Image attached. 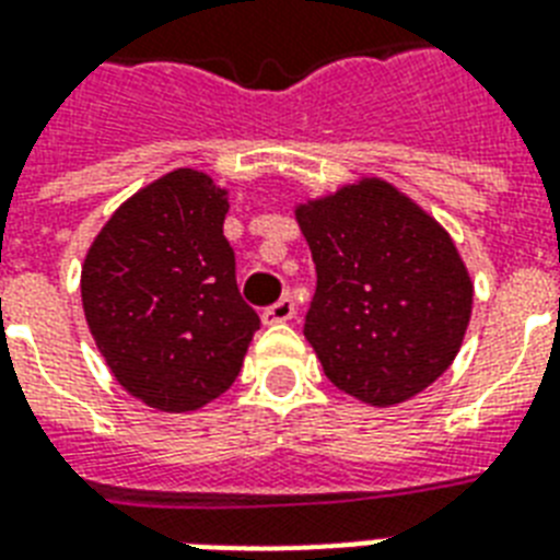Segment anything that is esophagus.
<instances>
[{"label": "esophagus", "instance_id": "1", "mask_svg": "<svg viewBox=\"0 0 560 560\" xmlns=\"http://www.w3.org/2000/svg\"><path fill=\"white\" fill-rule=\"evenodd\" d=\"M293 314H296V302L290 296H281L279 302H272L270 307H264L261 319L267 325H279V323H288V319H293Z\"/></svg>", "mask_w": 560, "mask_h": 560}]
</instances>
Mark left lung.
I'll list each match as a JSON object with an SVG mask.
<instances>
[{"mask_svg": "<svg viewBox=\"0 0 560 560\" xmlns=\"http://www.w3.org/2000/svg\"><path fill=\"white\" fill-rule=\"evenodd\" d=\"M296 218L316 264L305 337L328 381L372 407L427 389L456 358L474 305L451 235L381 179Z\"/></svg>", "mask_w": 560, "mask_h": 560, "instance_id": "1", "label": "left lung"}]
</instances>
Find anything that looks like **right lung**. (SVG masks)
Instances as JSON below:
<instances>
[{"mask_svg": "<svg viewBox=\"0 0 560 560\" xmlns=\"http://www.w3.org/2000/svg\"><path fill=\"white\" fill-rule=\"evenodd\" d=\"M226 211V191L206 174L171 171L130 197L86 253L90 331L148 407L188 412L223 395L261 328L237 290Z\"/></svg>", "mask_w": 560, "mask_h": 560, "instance_id": "obj_1", "label": "right lung"}]
</instances>
